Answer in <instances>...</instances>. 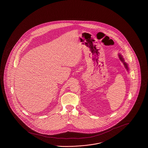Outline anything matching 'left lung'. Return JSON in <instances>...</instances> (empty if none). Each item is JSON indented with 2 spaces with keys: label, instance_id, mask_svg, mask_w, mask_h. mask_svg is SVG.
<instances>
[{
  "label": "left lung",
  "instance_id": "8db88e82",
  "mask_svg": "<svg viewBox=\"0 0 148 148\" xmlns=\"http://www.w3.org/2000/svg\"><path fill=\"white\" fill-rule=\"evenodd\" d=\"M119 58H120V60H121V62L123 63V64H124V66H125V67L126 68V69L128 71L129 70V67H128V65H127V64L124 61V58H123V57L121 56V54H119Z\"/></svg>",
  "mask_w": 148,
  "mask_h": 148
}]
</instances>
